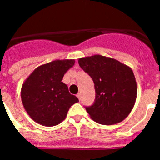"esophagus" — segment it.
<instances>
[{"label": "esophagus", "mask_w": 160, "mask_h": 160, "mask_svg": "<svg viewBox=\"0 0 160 160\" xmlns=\"http://www.w3.org/2000/svg\"><path fill=\"white\" fill-rule=\"evenodd\" d=\"M77 97L78 98L79 101H81V98H82V96H81V94H80V93H78V94H77Z\"/></svg>", "instance_id": "obj_1"}]
</instances>
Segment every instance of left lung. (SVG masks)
<instances>
[{
	"mask_svg": "<svg viewBox=\"0 0 160 160\" xmlns=\"http://www.w3.org/2000/svg\"><path fill=\"white\" fill-rule=\"evenodd\" d=\"M80 67L93 79L95 99L84 107L92 119L103 125L122 122L135 105L137 85L132 70L101 55L78 59Z\"/></svg>",
	"mask_w": 160,
	"mask_h": 160,
	"instance_id": "1",
	"label": "left lung"
}]
</instances>
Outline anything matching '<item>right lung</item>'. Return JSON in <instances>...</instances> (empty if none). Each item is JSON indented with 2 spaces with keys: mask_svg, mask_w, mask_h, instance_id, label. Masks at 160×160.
<instances>
[{
  "mask_svg": "<svg viewBox=\"0 0 160 160\" xmlns=\"http://www.w3.org/2000/svg\"><path fill=\"white\" fill-rule=\"evenodd\" d=\"M74 60H57L39 66L31 73L22 88L23 106L32 120L46 127L62 122L70 107L78 102L62 82Z\"/></svg>",
  "mask_w": 160,
  "mask_h": 160,
  "instance_id": "add662e5",
  "label": "right lung"
}]
</instances>
